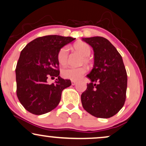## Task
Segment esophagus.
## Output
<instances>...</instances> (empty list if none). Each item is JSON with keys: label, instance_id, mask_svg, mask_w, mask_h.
<instances>
[{"label": "esophagus", "instance_id": "obj_1", "mask_svg": "<svg viewBox=\"0 0 146 146\" xmlns=\"http://www.w3.org/2000/svg\"><path fill=\"white\" fill-rule=\"evenodd\" d=\"M76 84H77V82H76V81H73V80H72V81H71V84L73 85V86H75V85Z\"/></svg>", "mask_w": 146, "mask_h": 146}]
</instances>
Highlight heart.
<instances>
[{
  "mask_svg": "<svg viewBox=\"0 0 146 146\" xmlns=\"http://www.w3.org/2000/svg\"><path fill=\"white\" fill-rule=\"evenodd\" d=\"M74 48L80 52L83 56L82 61L85 63H89L90 59L88 56L91 54V48L88 44L85 42H78L74 45ZM69 50L68 48L64 46L60 50L58 53V62L62 65L67 63ZM86 72L85 67H67L62 71V75L64 78L71 79V80H78Z\"/></svg>",
  "mask_w": 146,
  "mask_h": 146,
  "instance_id": "b5f03b06",
  "label": "heart"
}]
</instances>
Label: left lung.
<instances>
[{"label": "left lung", "instance_id": "obj_1", "mask_svg": "<svg viewBox=\"0 0 146 146\" xmlns=\"http://www.w3.org/2000/svg\"><path fill=\"white\" fill-rule=\"evenodd\" d=\"M82 40L94 52L93 69L87 75L91 83L81 96L82 106L96 117L110 118L123 108L126 99L127 75L122 56L103 37Z\"/></svg>", "mask_w": 146, "mask_h": 146}]
</instances>
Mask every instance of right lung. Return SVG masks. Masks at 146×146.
<instances>
[{"mask_svg": "<svg viewBox=\"0 0 146 146\" xmlns=\"http://www.w3.org/2000/svg\"><path fill=\"white\" fill-rule=\"evenodd\" d=\"M75 38L50 35L36 38L22 50L15 69L17 96L24 108L41 115L59 104L62 91L71 85L70 79L59 76L58 53ZM56 77L48 84V77Z\"/></svg>", "mask_w": 146, "mask_h": 146, "instance_id": "add662e5", "label": "right lung"}]
</instances>
